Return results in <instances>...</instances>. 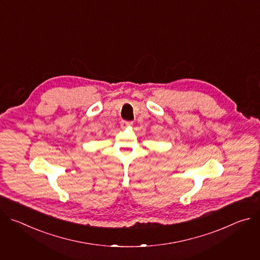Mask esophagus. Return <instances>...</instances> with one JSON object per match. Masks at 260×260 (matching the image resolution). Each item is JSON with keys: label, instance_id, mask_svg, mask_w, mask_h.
I'll use <instances>...</instances> for the list:
<instances>
[{"label": "esophagus", "instance_id": "obj_1", "mask_svg": "<svg viewBox=\"0 0 260 260\" xmlns=\"http://www.w3.org/2000/svg\"><path fill=\"white\" fill-rule=\"evenodd\" d=\"M121 127H127V126H132L133 125V121H127V120H121L120 122Z\"/></svg>", "mask_w": 260, "mask_h": 260}]
</instances>
